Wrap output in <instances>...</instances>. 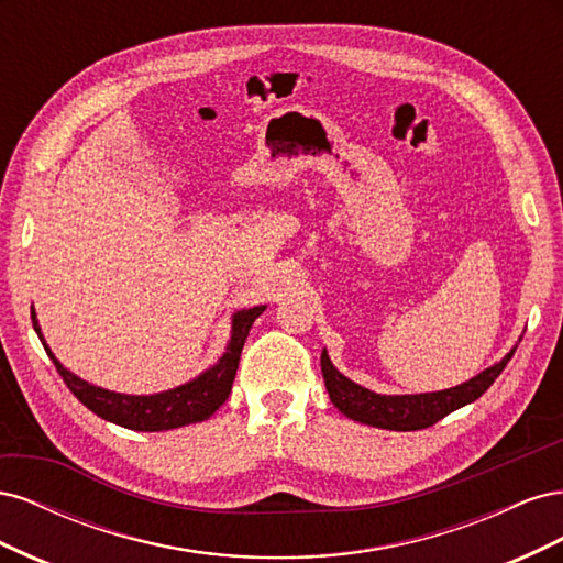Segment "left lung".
<instances>
[{
  "instance_id": "left-lung-1",
  "label": "left lung",
  "mask_w": 563,
  "mask_h": 563,
  "mask_svg": "<svg viewBox=\"0 0 563 563\" xmlns=\"http://www.w3.org/2000/svg\"><path fill=\"white\" fill-rule=\"evenodd\" d=\"M512 354L515 350L507 352L498 364L488 366L479 376H474L463 385H455L441 391H424V395H376V391L345 378L343 373L331 364L327 350L321 352V373L329 389V397L340 413H345L347 418L360 420L364 424H373V428L380 430L413 432L430 428V424L453 413L455 408L479 399L493 385V380L500 376L507 362L512 360Z\"/></svg>"
}]
</instances>
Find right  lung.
Returning a JSON list of instances; mask_svg holds the SVG:
<instances>
[{
    "instance_id": "add662e5",
    "label": "right lung",
    "mask_w": 563,
    "mask_h": 563,
    "mask_svg": "<svg viewBox=\"0 0 563 563\" xmlns=\"http://www.w3.org/2000/svg\"><path fill=\"white\" fill-rule=\"evenodd\" d=\"M263 312H265V305L236 312L232 317L230 345L223 352V356H220L209 371H203L199 378L185 383L180 387L159 391V395H122V391H110L81 380L79 376H75V373L67 371L44 343L35 308H32V327H35L46 354L51 356V362H54L56 371L60 373L63 383L70 387L73 395L87 406L89 411H93L103 420L122 424L126 430L162 432V430L185 428V424L207 420L225 404L228 395L232 391L236 366H240V356L246 343V335L251 331V323Z\"/></svg>"
}]
</instances>
